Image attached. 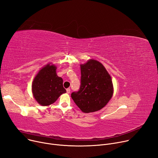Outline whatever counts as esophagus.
Wrapping results in <instances>:
<instances>
[{
    "label": "esophagus",
    "mask_w": 158,
    "mask_h": 158,
    "mask_svg": "<svg viewBox=\"0 0 158 158\" xmlns=\"http://www.w3.org/2000/svg\"><path fill=\"white\" fill-rule=\"evenodd\" d=\"M66 91H67V93H68V94H69L70 93V88H67L66 89Z\"/></svg>",
    "instance_id": "34e87169"
}]
</instances>
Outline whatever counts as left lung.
Here are the masks:
<instances>
[{
    "label": "left lung",
    "mask_w": 158,
    "mask_h": 158,
    "mask_svg": "<svg viewBox=\"0 0 158 158\" xmlns=\"http://www.w3.org/2000/svg\"><path fill=\"white\" fill-rule=\"evenodd\" d=\"M81 85L78 91L71 97L76 105L84 113H91L103 108L113 93L111 78L105 67L97 60H89L81 65Z\"/></svg>",
    "instance_id": "obj_1"
}]
</instances>
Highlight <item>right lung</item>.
<instances>
[{
	"label": "right lung",
	"instance_id": "right-lung-1",
	"mask_svg": "<svg viewBox=\"0 0 158 158\" xmlns=\"http://www.w3.org/2000/svg\"><path fill=\"white\" fill-rule=\"evenodd\" d=\"M56 67L47 64L36 76L32 84V92L36 102L42 106L55 103L63 93V79L56 75Z\"/></svg>",
	"mask_w": 158,
	"mask_h": 158
}]
</instances>
